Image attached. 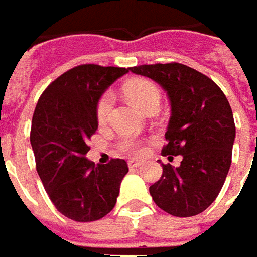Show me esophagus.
Here are the masks:
<instances>
[{
	"label": "esophagus",
	"mask_w": 257,
	"mask_h": 257,
	"mask_svg": "<svg viewBox=\"0 0 257 257\" xmlns=\"http://www.w3.org/2000/svg\"><path fill=\"white\" fill-rule=\"evenodd\" d=\"M141 161L139 160H128V167L130 168H137V167H140Z\"/></svg>",
	"instance_id": "esophagus-1"
}]
</instances>
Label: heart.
<instances>
[{"label": "heart", "instance_id": "1", "mask_svg": "<svg viewBox=\"0 0 257 257\" xmlns=\"http://www.w3.org/2000/svg\"><path fill=\"white\" fill-rule=\"evenodd\" d=\"M125 94L128 96L133 104L140 107L141 110H144L151 103H156V101L160 103V90L157 89L156 84L146 79H136V80L128 82L125 84ZM110 110H111V96L106 93L104 96H101L96 108V117L99 123L107 121ZM121 149L130 154H137L140 153V144L137 140L127 137L121 143Z\"/></svg>", "mask_w": 257, "mask_h": 257}]
</instances>
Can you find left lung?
Wrapping results in <instances>:
<instances>
[{"label": "left lung", "instance_id": "8db88e82", "mask_svg": "<svg viewBox=\"0 0 257 257\" xmlns=\"http://www.w3.org/2000/svg\"><path fill=\"white\" fill-rule=\"evenodd\" d=\"M130 70L165 90L171 116L163 154L182 157L180 167L161 164L163 175L150 187V195L174 216L204 212L223 187L232 161L236 128L226 96L209 77L181 63L141 65Z\"/></svg>", "mask_w": 257, "mask_h": 257}]
</instances>
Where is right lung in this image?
<instances>
[{"mask_svg":"<svg viewBox=\"0 0 257 257\" xmlns=\"http://www.w3.org/2000/svg\"><path fill=\"white\" fill-rule=\"evenodd\" d=\"M128 69L80 65L46 87L32 117L31 146L36 171L53 205L76 222L106 216L128 173L124 160L94 165L86 141L96 133L97 103Z\"/></svg>","mask_w":257,"mask_h":257,"instance_id":"obj_1","label":"right lung"}]
</instances>
